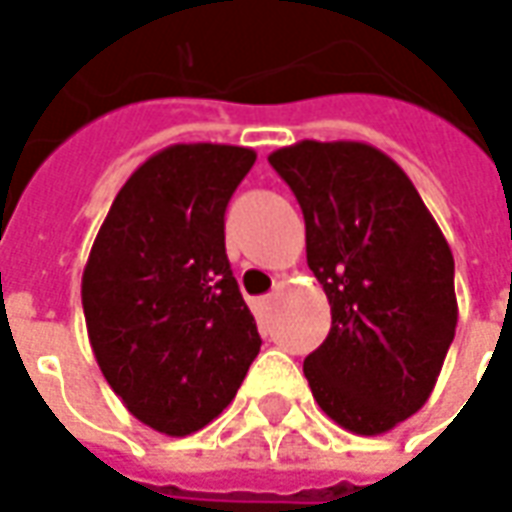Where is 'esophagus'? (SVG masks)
<instances>
[{"label":"esophagus","instance_id":"obj_1","mask_svg":"<svg viewBox=\"0 0 512 512\" xmlns=\"http://www.w3.org/2000/svg\"><path fill=\"white\" fill-rule=\"evenodd\" d=\"M257 310H260V316H268V310H271V296L257 299Z\"/></svg>","mask_w":512,"mask_h":512}]
</instances>
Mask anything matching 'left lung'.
I'll return each mask as SVG.
<instances>
[{"instance_id": "1", "label": "left lung", "mask_w": 512, "mask_h": 512, "mask_svg": "<svg viewBox=\"0 0 512 512\" xmlns=\"http://www.w3.org/2000/svg\"><path fill=\"white\" fill-rule=\"evenodd\" d=\"M305 216L307 266L330 299V335L305 357L318 407L380 435L430 399L455 338V257L391 157L357 141L268 155Z\"/></svg>"}]
</instances>
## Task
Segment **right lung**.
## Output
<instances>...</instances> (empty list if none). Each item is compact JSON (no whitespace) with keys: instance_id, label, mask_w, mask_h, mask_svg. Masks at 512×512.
Instances as JSON below:
<instances>
[{"instance_id":"1","label":"right lung","mask_w":512,"mask_h":512,"mask_svg":"<svg viewBox=\"0 0 512 512\" xmlns=\"http://www.w3.org/2000/svg\"><path fill=\"white\" fill-rule=\"evenodd\" d=\"M257 155L174 144L132 171L82 271V310L107 385L174 438L235 399L260 352L224 249V213Z\"/></svg>"}]
</instances>
